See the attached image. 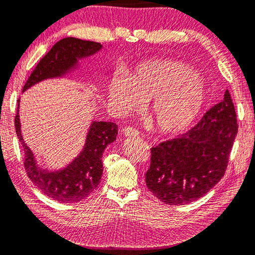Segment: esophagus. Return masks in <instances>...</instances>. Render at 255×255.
<instances>
[{"label":"esophagus","mask_w":255,"mask_h":255,"mask_svg":"<svg viewBox=\"0 0 255 255\" xmlns=\"http://www.w3.org/2000/svg\"><path fill=\"white\" fill-rule=\"evenodd\" d=\"M123 134L125 136H137L140 134L139 130H136L135 128H132V127H125L123 128Z\"/></svg>","instance_id":"1"}]
</instances>
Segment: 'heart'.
Listing matches in <instances>:
<instances>
[{
  "label": "heart",
  "instance_id": "obj_1",
  "mask_svg": "<svg viewBox=\"0 0 255 255\" xmlns=\"http://www.w3.org/2000/svg\"><path fill=\"white\" fill-rule=\"evenodd\" d=\"M107 97L119 113L140 108L149 100V112L158 128L181 132L202 111L206 87L190 65L172 60L145 61L128 78L116 74L107 86Z\"/></svg>",
  "mask_w": 255,
  "mask_h": 255
}]
</instances>
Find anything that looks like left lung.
Wrapping results in <instances>:
<instances>
[{
	"label": "left lung",
	"mask_w": 255,
	"mask_h": 255,
	"mask_svg": "<svg viewBox=\"0 0 255 255\" xmlns=\"http://www.w3.org/2000/svg\"><path fill=\"white\" fill-rule=\"evenodd\" d=\"M239 131L231 94L183 134L151 148L145 173L149 191L166 204L182 206L207 194L226 172Z\"/></svg>",
	"instance_id": "left-lung-1"
}]
</instances>
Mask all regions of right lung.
I'll list each match as a JSON object with an SVG mask.
<instances>
[{
	"instance_id": "right-lung-1",
	"label": "right lung",
	"mask_w": 255,
	"mask_h": 255,
	"mask_svg": "<svg viewBox=\"0 0 255 255\" xmlns=\"http://www.w3.org/2000/svg\"><path fill=\"white\" fill-rule=\"evenodd\" d=\"M102 48L100 43L73 37L61 39L41 58L23 86L22 91L48 78L62 77L76 68L79 58L90 56ZM14 127L24 151L23 165L28 177L48 198L62 203H73L88 198L97 189L103 175V152L118 135V125L113 122H93L85 148L76 159L58 172L41 170L36 165L31 150L21 136L19 122V100Z\"/></svg>"
}]
</instances>
